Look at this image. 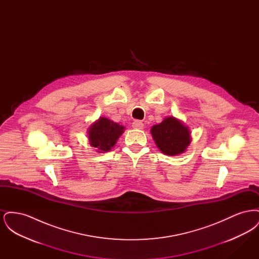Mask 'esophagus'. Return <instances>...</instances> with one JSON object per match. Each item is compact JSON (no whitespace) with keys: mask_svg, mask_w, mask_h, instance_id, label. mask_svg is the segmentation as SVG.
<instances>
[{"mask_svg":"<svg viewBox=\"0 0 259 259\" xmlns=\"http://www.w3.org/2000/svg\"><path fill=\"white\" fill-rule=\"evenodd\" d=\"M132 126H133V128H135V129H143V128H144V123H143L142 121H140V120H135V121L132 123Z\"/></svg>","mask_w":259,"mask_h":259,"instance_id":"esophagus-1","label":"esophagus"}]
</instances>
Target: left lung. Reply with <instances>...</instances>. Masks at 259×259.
<instances>
[{
    "label": "left lung",
    "instance_id": "1",
    "mask_svg": "<svg viewBox=\"0 0 259 259\" xmlns=\"http://www.w3.org/2000/svg\"><path fill=\"white\" fill-rule=\"evenodd\" d=\"M150 132L157 148L166 155H178L185 152L191 142L188 127L174 116L152 126Z\"/></svg>",
    "mask_w": 259,
    "mask_h": 259
}]
</instances>
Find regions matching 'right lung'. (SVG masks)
Masks as SVG:
<instances>
[{"label":"right lung","mask_w":259,"mask_h":259,"mask_svg":"<svg viewBox=\"0 0 259 259\" xmlns=\"http://www.w3.org/2000/svg\"><path fill=\"white\" fill-rule=\"evenodd\" d=\"M123 132L122 125L113 122L107 117H100L88 129L89 144L97 148L98 152H107L116 144Z\"/></svg>","instance_id":"1"}]
</instances>
